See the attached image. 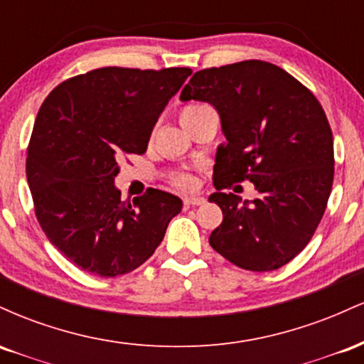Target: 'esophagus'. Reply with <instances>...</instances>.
Listing matches in <instances>:
<instances>
[{
    "instance_id": "34e87169",
    "label": "esophagus",
    "mask_w": 364,
    "mask_h": 364,
    "mask_svg": "<svg viewBox=\"0 0 364 364\" xmlns=\"http://www.w3.org/2000/svg\"><path fill=\"white\" fill-rule=\"evenodd\" d=\"M205 202V198H202V196H196V195H188L183 198V203H185V207H195V205H202V203Z\"/></svg>"
}]
</instances>
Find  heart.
Masks as SVG:
<instances>
[{
  "mask_svg": "<svg viewBox=\"0 0 364 364\" xmlns=\"http://www.w3.org/2000/svg\"><path fill=\"white\" fill-rule=\"evenodd\" d=\"M200 107H202L200 104H191V106H186L185 109L181 111V118H183V116L190 114V112L200 109ZM174 185L179 186V188H188V186L193 185V179H191V176H188V174H178V176L174 178Z\"/></svg>",
  "mask_w": 364,
  "mask_h": 364,
  "instance_id": "obj_1",
  "label": "heart"
}]
</instances>
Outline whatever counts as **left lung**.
<instances>
[{
  "label": "left lung",
  "mask_w": 364,
  "mask_h": 364,
  "mask_svg": "<svg viewBox=\"0 0 364 364\" xmlns=\"http://www.w3.org/2000/svg\"><path fill=\"white\" fill-rule=\"evenodd\" d=\"M181 101L212 104L225 144L214 166L223 223L208 243L245 270L291 262L315 235L333 183V139L323 107L301 82L272 63L248 60L196 72ZM245 178L261 196L252 206L223 188Z\"/></svg>",
  "instance_id": "1"
}]
</instances>
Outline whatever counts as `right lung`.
I'll use <instances>...</instances> for the list:
<instances>
[{"label":"right lung","instance_id":"right-lung-1","mask_svg":"<svg viewBox=\"0 0 364 364\" xmlns=\"http://www.w3.org/2000/svg\"><path fill=\"white\" fill-rule=\"evenodd\" d=\"M190 68L106 66L46 97L27 149V181L48 240L85 272L116 277L152 257L183 202L149 188L123 202L118 161L147 150L166 104Z\"/></svg>","mask_w":364,"mask_h":364}]
</instances>
